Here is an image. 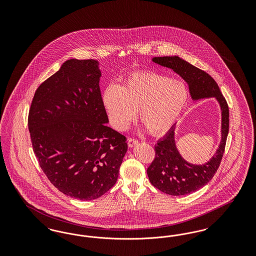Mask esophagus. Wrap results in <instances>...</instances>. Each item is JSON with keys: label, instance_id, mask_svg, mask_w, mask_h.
<instances>
[{"label": "esophagus", "instance_id": "34e87169", "mask_svg": "<svg viewBox=\"0 0 256 256\" xmlns=\"http://www.w3.org/2000/svg\"><path fill=\"white\" fill-rule=\"evenodd\" d=\"M138 144V140L137 139H134V138H128V146H134L135 145H137Z\"/></svg>", "mask_w": 256, "mask_h": 256}]
</instances>
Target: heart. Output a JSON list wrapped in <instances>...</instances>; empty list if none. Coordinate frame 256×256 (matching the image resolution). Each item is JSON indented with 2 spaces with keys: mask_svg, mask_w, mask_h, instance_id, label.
I'll return each mask as SVG.
<instances>
[{
  "mask_svg": "<svg viewBox=\"0 0 256 256\" xmlns=\"http://www.w3.org/2000/svg\"><path fill=\"white\" fill-rule=\"evenodd\" d=\"M189 100V90L180 80L144 72L130 74L121 87L110 86L102 94V102L110 122L124 130L135 116L152 134L168 132L178 119Z\"/></svg>",
  "mask_w": 256,
  "mask_h": 256,
  "instance_id": "b5f03b06",
  "label": "heart"
}]
</instances>
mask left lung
Returning a JSON list of instances; mask_svg holds the SVG:
<instances>
[{
	"label": "left lung",
	"instance_id": "8db88e82",
	"mask_svg": "<svg viewBox=\"0 0 256 256\" xmlns=\"http://www.w3.org/2000/svg\"><path fill=\"white\" fill-rule=\"evenodd\" d=\"M152 61L180 74L189 86L194 100L216 98L220 106L222 139L216 154L206 163L196 165L182 158L176 145V124L154 146L156 158L146 170L150 183L168 195H188L206 185L219 168L230 128L228 106L217 82L206 72L176 56L154 58Z\"/></svg>",
	"mask_w": 256,
	"mask_h": 256
}]
</instances>
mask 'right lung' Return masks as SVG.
Listing matches in <instances>:
<instances>
[{"instance_id":"right-lung-1","label":"right lung","mask_w":256,"mask_h":256,"mask_svg":"<svg viewBox=\"0 0 256 256\" xmlns=\"http://www.w3.org/2000/svg\"><path fill=\"white\" fill-rule=\"evenodd\" d=\"M98 62L69 60L36 91L28 130L39 165L65 195L91 200L116 183L126 138L106 126Z\"/></svg>"}]
</instances>
